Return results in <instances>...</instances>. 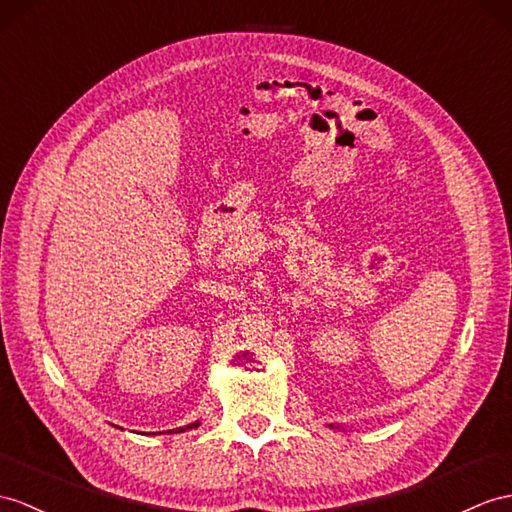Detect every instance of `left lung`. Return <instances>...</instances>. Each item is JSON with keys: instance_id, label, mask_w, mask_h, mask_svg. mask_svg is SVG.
<instances>
[{"instance_id": "1", "label": "left lung", "mask_w": 512, "mask_h": 512, "mask_svg": "<svg viewBox=\"0 0 512 512\" xmlns=\"http://www.w3.org/2000/svg\"><path fill=\"white\" fill-rule=\"evenodd\" d=\"M330 428H339V426H332V423H330Z\"/></svg>"}]
</instances>
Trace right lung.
<instances>
[{
    "label": "right lung",
    "instance_id": "add662e5",
    "mask_svg": "<svg viewBox=\"0 0 512 512\" xmlns=\"http://www.w3.org/2000/svg\"><path fill=\"white\" fill-rule=\"evenodd\" d=\"M199 423H202V421H193V423H189V426H184V428H178L176 432H186V430H195V428L199 426ZM169 432H173V430H169Z\"/></svg>",
    "mask_w": 512,
    "mask_h": 512
}]
</instances>
